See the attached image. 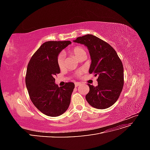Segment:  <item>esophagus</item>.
<instances>
[{
    "instance_id": "34e87169",
    "label": "esophagus",
    "mask_w": 150,
    "mask_h": 150,
    "mask_svg": "<svg viewBox=\"0 0 150 150\" xmlns=\"http://www.w3.org/2000/svg\"><path fill=\"white\" fill-rule=\"evenodd\" d=\"M74 84H75L76 87H78V86H80L81 84V83H75Z\"/></svg>"
}]
</instances>
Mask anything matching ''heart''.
Listing matches in <instances>:
<instances>
[{"instance_id": "1", "label": "heart", "mask_w": 150, "mask_h": 150, "mask_svg": "<svg viewBox=\"0 0 150 150\" xmlns=\"http://www.w3.org/2000/svg\"><path fill=\"white\" fill-rule=\"evenodd\" d=\"M69 52L72 55H74L76 56L78 59L81 60V59L86 57V51L85 50L80 46H75L74 47H72L69 49ZM56 61H57V66L60 69H62V68L64 67V56L62 53H60L59 54H58V56H57L56 59ZM83 70H80L76 72V75L79 76L81 73H82Z\"/></svg>"}]
</instances>
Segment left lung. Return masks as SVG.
Wrapping results in <instances>:
<instances>
[{
	"mask_svg": "<svg viewBox=\"0 0 150 150\" xmlns=\"http://www.w3.org/2000/svg\"><path fill=\"white\" fill-rule=\"evenodd\" d=\"M74 42L87 46L91 58L89 72L98 76V86L88 84L86 99L91 106L103 110L119 98L124 85L123 66L115 50L103 40L92 34L76 38Z\"/></svg>",
	"mask_w": 150,
	"mask_h": 150,
	"instance_id": "8db88e82",
	"label": "left lung"
}]
</instances>
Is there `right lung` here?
Returning a JSON list of instances; mask_svg holds the SVG:
<instances>
[{"label": "right lung", "mask_w": 150, "mask_h": 150, "mask_svg": "<svg viewBox=\"0 0 150 150\" xmlns=\"http://www.w3.org/2000/svg\"><path fill=\"white\" fill-rule=\"evenodd\" d=\"M71 43L69 40L43 43L28 65L25 84L30 100L40 112L49 116L62 115L70 104L74 84L68 82L59 87L54 83V76L60 73L57 56Z\"/></svg>", "instance_id": "1"}]
</instances>
